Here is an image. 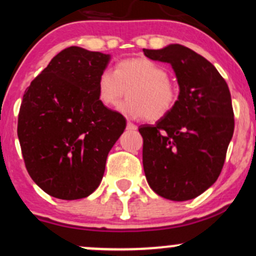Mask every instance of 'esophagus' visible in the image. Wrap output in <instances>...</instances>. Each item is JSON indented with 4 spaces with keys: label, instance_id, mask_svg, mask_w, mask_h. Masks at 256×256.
<instances>
[{
    "label": "esophagus",
    "instance_id": "34e87169",
    "mask_svg": "<svg viewBox=\"0 0 256 256\" xmlns=\"http://www.w3.org/2000/svg\"><path fill=\"white\" fill-rule=\"evenodd\" d=\"M127 128H128V129H132V130H136V126L133 124V123H132V122H128V123H127Z\"/></svg>",
    "mask_w": 256,
    "mask_h": 256
}]
</instances>
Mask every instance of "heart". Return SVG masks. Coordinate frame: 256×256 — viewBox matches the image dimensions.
Returning a JSON list of instances; mask_svg holds the SVG:
<instances>
[{
    "mask_svg": "<svg viewBox=\"0 0 256 256\" xmlns=\"http://www.w3.org/2000/svg\"><path fill=\"white\" fill-rule=\"evenodd\" d=\"M128 90L120 110L136 120H159L178 102V88L169 80L166 67L146 57L126 58L113 72L103 70L97 78V97L104 107H113Z\"/></svg>",
    "mask_w": 256,
    "mask_h": 256,
    "instance_id": "heart-1",
    "label": "heart"
}]
</instances>
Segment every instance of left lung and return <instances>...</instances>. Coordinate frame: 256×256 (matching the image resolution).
I'll return each instance as SVG.
<instances>
[{
  "instance_id": "obj_1",
  "label": "left lung",
  "mask_w": 256,
  "mask_h": 256,
  "mask_svg": "<svg viewBox=\"0 0 256 256\" xmlns=\"http://www.w3.org/2000/svg\"><path fill=\"white\" fill-rule=\"evenodd\" d=\"M170 63L178 102L156 126H142L143 168L149 186L169 200L196 198L216 182L234 133L229 87L203 56L180 44L143 50Z\"/></svg>"
}]
</instances>
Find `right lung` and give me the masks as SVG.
I'll list each match as a JSON object with an SVG mask.
<instances>
[{
	"label": "right lung",
	"mask_w": 256,
	"mask_h": 256,
	"mask_svg": "<svg viewBox=\"0 0 256 256\" xmlns=\"http://www.w3.org/2000/svg\"><path fill=\"white\" fill-rule=\"evenodd\" d=\"M108 60V54L72 46L54 56L24 90L17 124L24 166L54 198L92 194L126 128V118L97 97V78Z\"/></svg>",
	"instance_id": "add662e5"
}]
</instances>
